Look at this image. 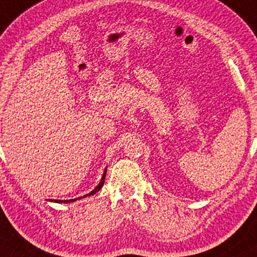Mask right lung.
Here are the masks:
<instances>
[{
	"mask_svg": "<svg viewBox=\"0 0 257 257\" xmlns=\"http://www.w3.org/2000/svg\"><path fill=\"white\" fill-rule=\"evenodd\" d=\"M105 174H106V168L104 170V173H103V177H102V179H100V181H99V184L97 185V186L93 188L92 191H91L90 193H87V194H85V196H83V197H78L77 199H82V198H85V197H90V196H93V194H96L97 192H98V191L100 190V188H102V186L103 185H104V179H105ZM77 199H70V200H58V199H56V200H53V199H51V201H54V203H72V201H74V200H77Z\"/></svg>",
	"mask_w": 257,
	"mask_h": 257,
	"instance_id": "obj_1",
	"label": "right lung"
}]
</instances>
